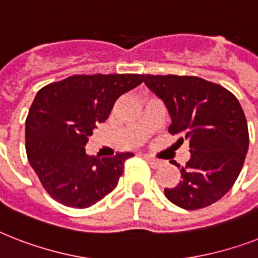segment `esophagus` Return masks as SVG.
<instances>
[{
  "label": "esophagus",
  "mask_w": 258,
  "mask_h": 258,
  "mask_svg": "<svg viewBox=\"0 0 258 258\" xmlns=\"http://www.w3.org/2000/svg\"><path fill=\"white\" fill-rule=\"evenodd\" d=\"M145 158L146 161L149 162L151 167H154V169H158V167H161L163 165V161H161V159H155V158L150 157V155H145Z\"/></svg>",
  "instance_id": "obj_1"
}]
</instances>
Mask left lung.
Here are the masks:
<instances>
[{
	"mask_svg": "<svg viewBox=\"0 0 258 258\" xmlns=\"http://www.w3.org/2000/svg\"><path fill=\"white\" fill-rule=\"evenodd\" d=\"M143 80L169 111V133L180 134L190 146L180 182L165 188L166 198L186 210L214 204L232 188L248 153L242 107L228 89L196 76L145 75Z\"/></svg>",
	"mask_w": 258,
	"mask_h": 258,
	"instance_id": "1",
	"label": "left lung"
}]
</instances>
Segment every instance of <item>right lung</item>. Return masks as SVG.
<instances>
[{
    "label": "right lung",
    "instance_id": "add662e5",
    "mask_svg": "<svg viewBox=\"0 0 258 258\" xmlns=\"http://www.w3.org/2000/svg\"><path fill=\"white\" fill-rule=\"evenodd\" d=\"M142 82L143 75H75L38 91L25 121V149L53 200L84 209L116 187L124 161L134 154L93 157L86 145L115 101Z\"/></svg>",
    "mask_w": 258,
    "mask_h": 258
}]
</instances>
